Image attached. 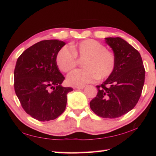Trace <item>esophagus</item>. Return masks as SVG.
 <instances>
[{
	"instance_id": "obj_1",
	"label": "esophagus",
	"mask_w": 156,
	"mask_h": 156,
	"mask_svg": "<svg viewBox=\"0 0 156 156\" xmlns=\"http://www.w3.org/2000/svg\"><path fill=\"white\" fill-rule=\"evenodd\" d=\"M84 85H82V86H76V87H75V89H83V88H84Z\"/></svg>"
}]
</instances>
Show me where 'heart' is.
<instances>
[{
  "instance_id": "b5f03b06",
  "label": "heart",
  "mask_w": 156,
  "mask_h": 156,
  "mask_svg": "<svg viewBox=\"0 0 156 156\" xmlns=\"http://www.w3.org/2000/svg\"><path fill=\"white\" fill-rule=\"evenodd\" d=\"M71 50L63 47L57 53L56 62L63 72H69L78 65L77 59L83 60V69L70 73L67 82L72 85L80 86L93 83L98 78L105 80L112 76L116 65L113 52L108 51L104 44L94 39H87L72 46Z\"/></svg>"
}]
</instances>
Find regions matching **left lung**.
<instances>
[{"mask_svg": "<svg viewBox=\"0 0 156 156\" xmlns=\"http://www.w3.org/2000/svg\"><path fill=\"white\" fill-rule=\"evenodd\" d=\"M116 58L113 73L100 85L90 102L97 115L116 118L126 114L138 103L142 94L145 69L140 53L122 38H106Z\"/></svg>", "mask_w": 156, "mask_h": 156, "instance_id": "1", "label": "left lung"}]
</instances>
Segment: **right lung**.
I'll use <instances>...</instances> for the list:
<instances>
[{"label":"right lung","mask_w":156,"mask_h":156,"mask_svg":"<svg viewBox=\"0 0 156 156\" xmlns=\"http://www.w3.org/2000/svg\"><path fill=\"white\" fill-rule=\"evenodd\" d=\"M65 44L58 40L38 42L18 58L14 69V90L25 112L37 120H54L64 112L67 94L65 77L56 62L57 53Z\"/></svg>","instance_id":"obj_1"}]
</instances>
